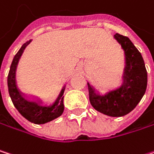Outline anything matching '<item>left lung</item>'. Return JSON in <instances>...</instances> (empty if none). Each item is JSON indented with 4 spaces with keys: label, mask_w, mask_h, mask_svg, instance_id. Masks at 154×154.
<instances>
[{
    "label": "left lung",
    "mask_w": 154,
    "mask_h": 154,
    "mask_svg": "<svg viewBox=\"0 0 154 154\" xmlns=\"http://www.w3.org/2000/svg\"><path fill=\"white\" fill-rule=\"evenodd\" d=\"M114 39L124 53L122 83L104 92L89 82L88 88L90 104L96 110L109 117H122L133 110L145 94L147 70L141 54L127 36L116 34Z\"/></svg>",
    "instance_id": "left-lung-1"
}]
</instances>
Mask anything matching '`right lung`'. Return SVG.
I'll list each match as a JSON object with an SVG mask.
<instances>
[{
	"label": "right lung",
	"mask_w": 154,
	"mask_h": 154,
	"mask_svg": "<svg viewBox=\"0 0 154 154\" xmlns=\"http://www.w3.org/2000/svg\"><path fill=\"white\" fill-rule=\"evenodd\" d=\"M31 42L32 40L24 43L14 57L8 74V90L14 107L23 117L35 124H45L63 114L65 109L63 95L66 84L62 87L57 98L51 104H45L40 97L25 94L20 89L16 78L17 67L25 48Z\"/></svg>",
	"instance_id": "obj_1"
}]
</instances>
